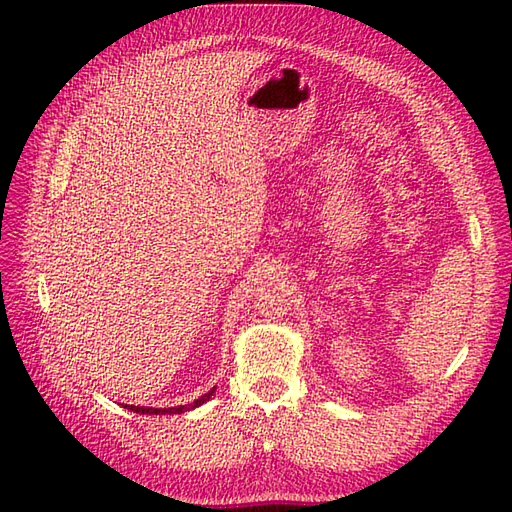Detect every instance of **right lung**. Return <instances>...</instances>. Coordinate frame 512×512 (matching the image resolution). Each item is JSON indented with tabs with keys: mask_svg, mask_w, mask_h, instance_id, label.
Returning a JSON list of instances; mask_svg holds the SVG:
<instances>
[{
	"mask_svg": "<svg viewBox=\"0 0 512 512\" xmlns=\"http://www.w3.org/2000/svg\"><path fill=\"white\" fill-rule=\"evenodd\" d=\"M213 393H215V389H211V391L205 393L203 397H198L196 401H192V404H188V406H175V408H145V406H128V404H126V408L132 410V412H138V414H181V412H190V410H194V408H198V406H203L205 401L211 399Z\"/></svg>",
	"mask_w": 512,
	"mask_h": 512,
	"instance_id": "right-lung-1",
	"label": "right lung"
}]
</instances>
